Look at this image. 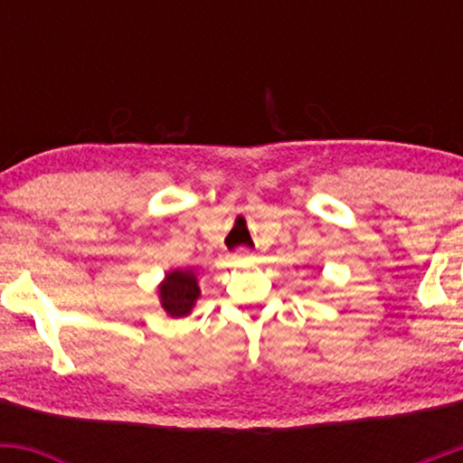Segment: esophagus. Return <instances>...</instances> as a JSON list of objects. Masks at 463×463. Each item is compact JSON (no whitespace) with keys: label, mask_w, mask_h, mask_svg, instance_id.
<instances>
[{"label":"esophagus","mask_w":463,"mask_h":463,"mask_svg":"<svg viewBox=\"0 0 463 463\" xmlns=\"http://www.w3.org/2000/svg\"><path fill=\"white\" fill-rule=\"evenodd\" d=\"M235 259H237V261H243V263H246V261H254V254L250 252L248 248H239L237 252H235Z\"/></svg>","instance_id":"34e87169"}]
</instances>
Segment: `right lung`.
<instances>
[{
  "label": "right lung",
  "mask_w": 463,
  "mask_h": 463,
  "mask_svg": "<svg viewBox=\"0 0 463 463\" xmlns=\"http://www.w3.org/2000/svg\"><path fill=\"white\" fill-rule=\"evenodd\" d=\"M198 296V276H195L194 269H174V272H167L163 283L158 285L161 307L172 317L189 316Z\"/></svg>",
  "instance_id": "right-lung-1"
}]
</instances>
